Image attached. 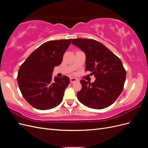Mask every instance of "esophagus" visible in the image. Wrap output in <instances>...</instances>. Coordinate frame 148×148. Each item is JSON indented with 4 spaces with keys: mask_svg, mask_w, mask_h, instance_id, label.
Here are the masks:
<instances>
[{
    "mask_svg": "<svg viewBox=\"0 0 148 148\" xmlns=\"http://www.w3.org/2000/svg\"><path fill=\"white\" fill-rule=\"evenodd\" d=\"M78 79L77 78H70V83H75V82H78Z\"/></svg>",
    "mask_w": 148,
    "mask_h": 148,
    "instance_id": "1",
    "label": "esophagus"
}]
</instances>
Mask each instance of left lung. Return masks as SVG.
Wrapping results in <instances>:
<instances>
[{
    "instance_id": "obj_1",
    "label": "left lung",
    "mask_w": 148,
    "mask_h": 148,
    "mask_svg": "<svg viewBox=\"0 0 148 148\" xmlns=\"http://www.w3.org/2000/svg\"><path fill=\"white\" fill-rule=\"evenodd\" d=\"M71 43L86 55V70L94 75L93 83L80 81L78 101L89 108L102 109L110 106L122 93L126 71L119 58L104 45L91 39H73Z\"/></svg>"
}]
</instances>
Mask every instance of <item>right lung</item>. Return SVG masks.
<instances>
[{
	"instance_id": "obj_1",
	"label": "right lung",
	"mask_w": 148,
	"mask_h": 148,
	"mask_svg": "<svg viewBox=\"0 0 148 148\" xmlns=\"http://www.w3.org/2000/svg\"><path fill=\"white\" fill-rule=\"evenodd\" d=\"M71 39L49 41L33 52L20 66L18 84L25 100L34 108L48 110L59 106L70 83L66 76L52 78L53 69L60 65Z\"/></svg>"
}]
</instances>
